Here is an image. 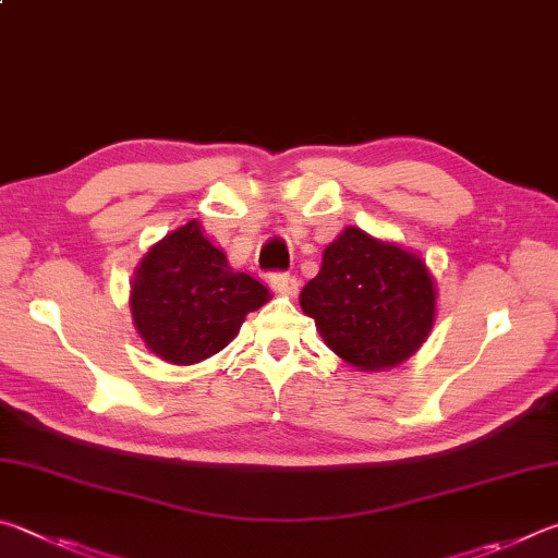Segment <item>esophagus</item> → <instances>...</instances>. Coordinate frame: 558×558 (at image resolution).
Instances as JSON below:
<instances>
[{"instance_id":"obj_1","label":"esophagus","mask_w":558,"mask_h":558,"mask_svg":"<svg viewBox=\"0 0 558 558\" xmlns=\"http://www.w3.org/2000/svg\"><path fill=\"white\" fill-rule=\"evenodd\" d=\"M269 284H271L274 291H277V294H284V296H296L299 294V279L291 277V274H287V271L271 274Z\"/></svg>"}]
</instances>
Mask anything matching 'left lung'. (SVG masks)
Instances as JSON below:
<instances>
[{
    "label": "left lung",
    "instance_id": "1",
    "mask_svg": "<svg viewBox=\"0 0 558 558\" xmlns=\"http://www.w3.org/2000/svg\"><path fill=\"white\" fill-rule=\"evenodd\" d=\"M299 301L324 343L365 373L412 357L436 318V284L422 257L360 228L328 244Z\"/></svg>",
    "mask_w": 558,
    "mask_h": 558
}]
</instances>
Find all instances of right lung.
Here are the masks:
<instances>
[{
  "instance_id": "add662e5",
  "label": "right lung",
  "mask_w": 558,
  "mask_h": 558,
  "mask_svg": "<svg viewBox=\"0 0 558 558\" xmlns=\"http://www.w3.org/2000/svg\"><path fill=\"white\" fill-rule=\"evenodd\" d=\"M269 289L234 271L225 252L205 238L198 220L185 222L144 254L132 279L130 308L140 338L171 365L210 357L240 333Z\"/></svg>"
}]
</instances>
